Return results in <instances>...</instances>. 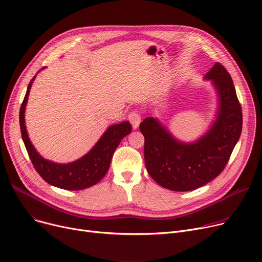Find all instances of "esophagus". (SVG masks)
I'll list each match as a JSON object with an SVG mask.
<instances>
[{"mask_svg":"<svg viewBox=\"0 0 262 262\" xmlns=\"http://www.w3.org/2000/svg\"><path fill=\"white\" fill-rule=\"evenodd\" d=\"M128 120L132 123L133 128L137 129V128H138V126H139L140 122H141V117H140V115L138 113H135L134 112V113H130L128 115Z\"/></svg>","mask_w":262,"mask_h":262,"instance_id":"obj_1","label":"esophagus"}]
</instances>
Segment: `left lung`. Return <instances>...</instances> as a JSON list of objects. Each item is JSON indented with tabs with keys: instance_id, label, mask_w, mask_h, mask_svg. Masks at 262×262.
<instances>
[{
	"instance_id": "1",
	"label": "left lung",
	"mask_w": 262,
	"mask_h": 262,
	"mask_svg": "<svg viewBox=\"0 0 262 262\" xmlns=\"http://www.w3.org/2000/svg\"><path fill=\"white\" fill-rule=\"evenodd\" d=\"M204 78L211 80L217 108L210 127L196 140H178L153 117L144 119L139 126L149 176L172 191H191L212 181L224 170L241 135L242 110L229 73L216 62Z\"/></svg>"
}]
</instances>
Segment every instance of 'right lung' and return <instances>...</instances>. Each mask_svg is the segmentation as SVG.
Returning <instances> with one entry per match:
<instances>
[{
    "label": "right lung",
    "mask_w": 262,
    "mask_h": 262,
    "mask_svg": "<svg viewBox=\"0 0 262 262\" xmlns=\"http://www.w3.org/2000/svg\"><path fill=\"white\" fill-rule=\"evenodd\" d=\"M45 68H41V70ZM35 78L36 75L27 86L19 116L22 139L34 168L48 184L64 190H82L98 184L107 173L113 155L121 140L130 134L132 125L129 122L124 121L108 126L89 152L75 161L57 163L48 160L37 152L29 138L25 126V107Z\"/></svg>",
    "instance_id": "right-lung-1"
}]
</instances>
